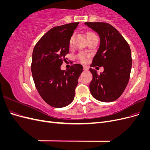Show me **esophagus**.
<instances>
[{"mask_svg": "<svg viewBox=\"0 0 150 150\" xmlns=\"http://www.w3.org/2000/svg\"><path fill=\"white\" fill-rule=\"evenodd\" d=\"M83 69H84V71H86L88 70V68L86 66H83Z\"/></svg>", "mask_w": 150, "mask_h": 150, "instance_id": "obj_1", "label": "esophagus"}]
</instances>
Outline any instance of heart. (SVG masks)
Masks as SVG:
<instances>
[{
  "instance_id": "b5f03b06",
  "label": "heart",
  "mask_w": 150,
  "mask_h": 150,
  "mask_svg": "<svg viewBox=\"0 0 150 150\" xmlns=\"http://www.w3.org/2000/svg\"><path fill=\"white\" fill-rule=\"evenodd\" d=\"M95 35H95V34H93V33H89V34H88V38H91V37H93V36H95ZM73 38H74V35L72 36L71 39H70V41H69L70 46H71L72 44V40H73ZM78 57H79V59H80L81 61L86 62V61L88 60V56L87 55V54H84V53H81V54H79V55L78 56Z\"/></svg>"
}]
</instances>
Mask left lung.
<instances>
[{
    "label": "left lung",
    "instance_id": "8db88e82",
    "mask_svg": "<svg viewBox=\"0 0 150 150\" xmlns=\"http://www.w3.org/2000/svg\"><path fill=\"white\" fill-rule=\"evenodd\" d=\"M99 36L100 44L91 67H104L98 74L90 68V92L97 100L110 103L118 99L128 83L132 66L129 44L114 27L106 22H85Z\"/></svg>",
    "mask_w": 150,
    "mask_h": 150
}]
</instances>
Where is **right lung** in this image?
Instances as JSON below:
<instances>
[{
	"label": "right lung",
	"mask_w": 150,
	"mask_h": 150,
	"mask_svg": "<svg viewBox=\"0 0 150 150\" xmlns=\"http://www.w3.org/2000/svg\"><path fill=\"white\" fill-rule=\"evenodd\" d=\"M79 22L50 29L35 46L32 56L31 71L40 96L49 105L61 108L74 100L75 89L83 67L75 64L69 69L61 70L69 41Z\"/></svg>",
	"instance_id": "obj_1"
}]
</instances>
